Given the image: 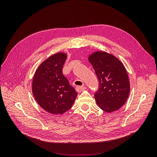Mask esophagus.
<instances>
[{"instance_id": "1", "label": "esophagus", "mask_w": 157, "mask_h": 157, "mask_svg": "<svg viewBox=\"0 0 157 157\" xmlns=\"http://www.w3.org/2000/svg\"><path fill=\"white\" fill-rule=\"evenodd\" d=\"M84 90H86V87H85L84 85H83V86H78L76 87V90H77V92H81Z\"/></svg>"}]
</instances>
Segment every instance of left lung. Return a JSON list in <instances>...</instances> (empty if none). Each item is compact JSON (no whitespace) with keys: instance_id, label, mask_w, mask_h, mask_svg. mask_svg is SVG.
I'll return each instance as SVG.
<instances>
[{"instance_id":"obj_1","label":"left lung","mask_w":157,"mask_h":157,"mask_svg":"<svg viewBox=\"0 0 157 157\" xmlns=\"http://www.w3.org/2000/svg\"><path fill=\"white\" fill-rule=\"evenodd\" d=\"M99 80V88L94 98L103 111L112 113L126 103L130 94V81L124 65L117 57L103 51L88 56Z\"/></svg>"}]
</instances>
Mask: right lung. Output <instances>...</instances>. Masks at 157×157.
<instances>
[{
	"instance_id": "obj_1",
	"label": "right lung",
	"mask_w": 157,
	"mask_h": 157,
	"mask_svg": "<svg viewBox=\"0 0 157 157\" xmlns=\"http://www.w3.org/2000/svg\"><path fill=\"white\" fill-rule=\"evenodd\" d=\"M67 58L65 52H58L42 62L32 82V92L38 104L52 115H61L72 107L77 96L62 73Z\"/></svg>"
}]
</instances>
